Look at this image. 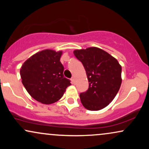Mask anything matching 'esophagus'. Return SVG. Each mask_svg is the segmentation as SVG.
Wrapping results in <instances>:
<instances>
[{
  "label": "esophagus",
  "mask_w": 149,
  "mask_h": 149,
  "mask_svg": "<svg viewBox=\"0 0 149 149\" xmlns=\"http://www.w3.org/2000/svg\"><path fill=\"white\" fill-rule=\"evenodd\" d=\"M71 80L72 84H75V83H76V78H75L74 77H72V78H71Z\"/></svg>",
  "instance_id": "1"
}]
</instances>
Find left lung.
I'll return each mask as SVG.
<instances>
[{
    "label": "left lung",
    "mask_w": 149,
    "mask_h": 149,
    "mask_svg": "<svg viewBox=\"0 0 149 149\" xmlns=\"http://www.w3.org/2000/svg\"><path fill=\"white\" fill-rule=\"evenodd\" d=\"M73 54L84 66L89 82L88 90L80 94L82 104L90 111L104 109L118 92L122 67L117 59L98 47L76 49Z\"/></svg>",
    "instance_id": "obj_1"
}]
</instances>
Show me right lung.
<instances>
[{
  "label": "right lung",
  "instance_id": "obj_1",
  "mask_svg": "<svg viewBox=\"0 0 149 149\" xmlns=\"http://www.w3.org/2000/svg\"><path fill=\"white\" fill-rule=\"evenodd\" d=\"M61 51L45 49L33 54L20 69L22 84L34 100L42 104L54 103L71 85L64 76Z\"/></svg>",
  "mask_w": 149,
  "mask_h": 149
}]
</instances>
